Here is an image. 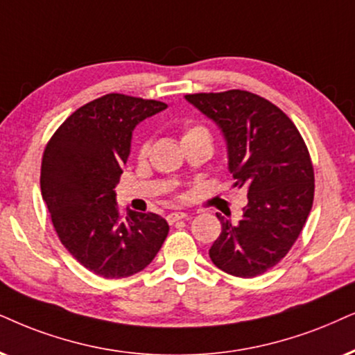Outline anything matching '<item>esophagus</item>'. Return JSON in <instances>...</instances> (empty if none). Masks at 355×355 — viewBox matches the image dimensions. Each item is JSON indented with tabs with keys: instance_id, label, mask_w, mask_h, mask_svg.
<instances>
[{
	"instance_id": "esophagus-1",
	"label": "esophagus",
	"mask_w": 355,
	"mask_h": 355,
	"mask_svg": "<svg viewBox=\"0 0 355 355\" xmlns=\"http://www.w3.org/2000/svg\"><path fill=\"white\" fill-rule=\"evenodd\" d=\"M187 216L188 214L182 213V211H173V213L167 214V221H168V224H175L177 221H180V219H185Z\"/></svg>"
}]
</instances>
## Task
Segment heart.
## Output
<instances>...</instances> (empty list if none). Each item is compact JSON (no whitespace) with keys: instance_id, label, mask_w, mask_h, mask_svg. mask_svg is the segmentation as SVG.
<instances>
[{"instance_id":"obj_1","label":"heart","mask_w":355,"mask_h":355,"mask_svg":"<svg viewBox=\"0 0 355 355\" xmlns=\"http://www.w3.org/2000/svg\"><path fill=\"white\" fill-rule=\"evenodd\" d=\"M200 137L211 139L209 131L205 128V125L190 123L182 129V144H183V142H187V141H191V139H200ZM149 149H150V142L149 141L141 142V146H139V149H137L139 159H146L147 154H149Z\"/></svg>"}]
</instances>
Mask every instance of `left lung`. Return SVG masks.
Returning <instances> with one entry per match:
<instances>
[{
  "mask_svg": "<svg viewBox=\"0 0 355 355\" xmlns=\"http://www.w3.org/2000/svg\"><path fill=\"white\" fill-rule=\"evenodd\" d=\"M226 137L234 187L248 191L242 219L216 213L213 263L252 278L275 267L298 239L315 198V170L302 134L280 107L245 89L185 95Z\"/></svg>",
  "mask_w": 355,
  "mask_h": 355,
  "instance_id": "left-lung-1",
  "label": "left lung"
}]
</instances>
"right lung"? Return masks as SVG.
I'll use <instances>...</instances> for the list:
<instances>
[{
	"instance_id": "add662e5",
	"label": "right lung",
	"mask_w": 355,
	"mask_h": 355,
	"mask_svg": "<svg viewBox=\"0 0 355 355\" xmlns=\"http://www.w3.org/2000/svg\"><path fill=\"white\" fill-rule=\"evenodd\" d=\"M165 107L162 101L110 93L71 113L44 150L40 191L58 239L103 278L144 270L168 234L167 221L155 213L123 218L114 193L132 129Z\"/></svg>"
}]
</instances>
